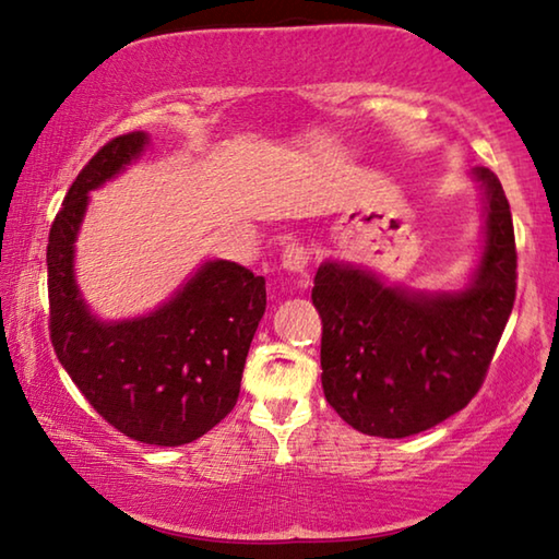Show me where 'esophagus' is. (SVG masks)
I'll return each instance as SVG.
<instances>
[{
    "mask_svg": "<svg viewBox=\"0 0 559 559\" xmlns=\"http://www.w3.org/2000/svg\"><path fill=\"white\" fill-rule=\"evenodd\" d=\"M308 261H311V251H308L306 246H301V243H288L286 248H283L281 265H283V269H286L288 273H306Z\"/></svg>",
    "mask_w": 559,
    "mask_h": 559,
    "instance_id": "esophagus-1",
    "label": "esophagus"
}]
</instances>
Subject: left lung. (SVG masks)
Masks as SVG:
<instances>
[{
	"instance_id": "obj_1",
	"label": "left lung",
	"mask_w": 559,
	"mask_h": 559,
	"mask_svg": "<svg viewBox=\"0 0 559 559\" xmlns=\"http://www.w3.org/2000/svg\"><path fill=\"white\" fill-rule=\"evenodd\" d=\"M477 263L456 290H421L348 261L313 278L326 402L361 435L402 439L462 412L477 394L514 306L518 251L507 195L489 168Z\"/></svg>"
}]
</instances>
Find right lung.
<instances>
[{"mask_svg": "<svg viewBox=\"0 0 559 559\" xmlns=\"http://www.w3.org/2000/svg\"><path fill=\"white\" fill-rule=\"evenodd\" d=\"M147 145V132L110 140L67 190L47 243L49 338L105 421L143 444L180 447L236 406L265 311V278L215 258L150 313L103 321L90 311L74 278V243L90 193L128 170Z\"/></svg>", "mask_w": 559, "mask_h": 559, "instance_id": "obj_1", "label": "right lung"}]
</instances>
